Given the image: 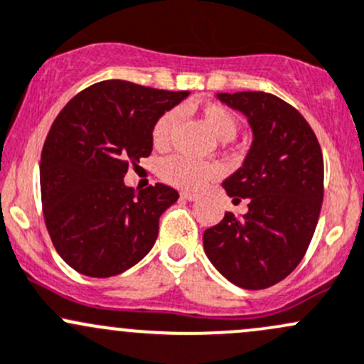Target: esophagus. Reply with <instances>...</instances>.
<instances>
[{
  "mask_svg": "<svg viewBox=\"0 0 364 364\" xmlns=\"http://www.w3.org/2000/svg\"><path fill=\"white\" fill-rule=\"evenodd\" d=\"M181 197L186 198V200H190V202L198 200V195H197V193H192V192H183Z\"/></svg>",
  "mask_w": 364,
  "mask_h": 364,
  "instance_id": "esophagus-1",
  "label": "esophagus"
}]
</instances>
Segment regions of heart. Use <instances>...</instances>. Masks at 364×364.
Instances as JSON below:
<instances>
[{
  "label": "heart",
  "mask_w": 364,
  "mask_h": 364,
  "mask_svg": "<svg viewBox=\"0 0 364 364\" xmlns=\"http://www.w3.org/2000/svg\"><path fill=\"white\" fill-rule=\"evenodd\" d=\"M202 117L211 132L220 141L233 139L237 132V120L227 108L220 105H205L202 108ZM178 120V112L169 109L155 122L151 131L153 144L156 148H164L171 139L172 129ZM218 169L213 164L200 162V160L190 159L186 155H172L160 164V176L164 181L172 186L185 190H197L204 183L216 176Z\"/></svg>",
  "instance_id": "obj_1"
}]
</instances>
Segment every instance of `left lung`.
<instances>
[{"label": "left lung", "mask_w": 364, "mask_h": 364, "mask_svg": "<svg viewBox=\"0 0 364 364\" xmlns=\"http://www.w3.org/2000/svg\"><path fill=\"white\" fill-rule=\"evenodd\" d=\"M251 125L242 167L223 181L247 213L204 232V250L221 275L244 289H265L296 269L311 244L324 195L319 141L291 105L267 92L216 94Z\"/></svg>", "instance_id": "left-lung-1"}]
</instances>
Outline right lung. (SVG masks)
Listing matches in <instances>:
<instances>
[{"mask_svg":"<svg viewBox=\"0 0 364 364\" xmlns=\"http://www.w3.org/2000/svg\"><path fill=\"white\" fill-rule=\"evenodd\" d=\"M188 94L105 80L57 114L41 151V204L53 247L76 272L112 277L150 252L179 193L162 183L136 192L124 178L150 156L155 122Z\"/></svg>","mask_w":364,"mask_h":364,"instance_id":"add662e5","label":"right lung"}]
</instances>
